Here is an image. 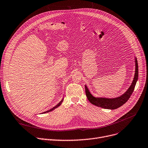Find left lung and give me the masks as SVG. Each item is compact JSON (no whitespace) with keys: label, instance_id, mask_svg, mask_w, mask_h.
<instances>
[{"label":"left lung","instance_id":"obj_1","mask_svg":"<svg viewBox=\"0 0 148 148\" xmlns=\"http://www.w3.org/2000/svg\"><path fill=\"white\" fill-rule=\"evenodd\" d=\"M135 63H136V69H135V74L134 77L132 82L131 86L127 89V90L122 95L116 97V98H104V97H95L93 96L91 93L90 92L89 89L85 85V91H86V97L89 101V102L96 106L100 107L103 108H106V109H110L114 110L116 109L122 105L125 104L128 99L130 98L132 93L133 92L135 86L136 84L137 81L138 77V63L137 60L136 58L135 59Z\"/></svg>","mask_w":148,"mask_h":148}]
</instances>
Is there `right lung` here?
Listing matches in <instances>:
<instances>
[{
	"label": "right lung",
	"instance_id": "add662e5",
	"mask_svg": "<svg viewBox=\"0 0 148 148\" xmlns=\"http://www.w3.org/2000/svg\"><path fill=\"white\" fill-rule=\"evenodd\" d=\"M64 101V98H62V99L60 101L56 106H54V107H53L52 108H51V109H50L49 110H47V111H46V112H43L42 113V114L43 113H48V112H51V111H52V110H54L55 109V108H58L59 106H60V104H62V101Z\"/></svg>",
	"mask_w": 148,
	"mask_h": 148
}]
</instances>
